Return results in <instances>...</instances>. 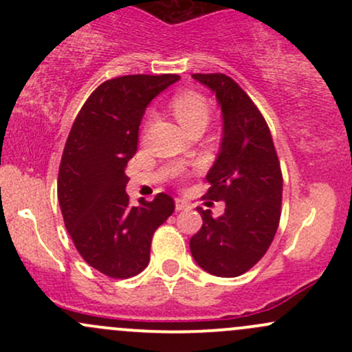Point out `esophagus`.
Listing matches in <instances>:
<instances>
[{"label": "esophagus", "mask_w": 352, "mask_h": 352, "mask_svg": "<svg viewBox=\"0 0 352 352\" xmlns=\"http://www.w3.org/2000/svg\"><path fill=\"white\" fill-rule=\"evenodd\" d=\"M190 208V204L184 199H175V210H187Z\"/></svg>", "instance_id": "esophagus-1"}]
</instances>
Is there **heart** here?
Here are the masks:
<instances>
[{
	"label": "heart",
	"mask_w": 352,
	"mask_h": 352,
	"mask_svg": "<svg viewBox=\"0 0 352 352\" xmlns=\"http://www.w3.org/2000/svg\"><path fill=\"white\" fill-rule=\"evenodd\" d=\"M172 111L177 120L190 131L195 125H207L210 106L207 99L197 91H182L172 98Z\"/></svg>",
	"instance_id": "1"
}]
</instances>
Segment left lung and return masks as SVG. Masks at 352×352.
<instances>
[{
	"label": "left lung",
	"mask_w": 352,
	"mask_h": 352,
	"mask_svg": "<svg viewBox=\"0 0 352 352\" xmlns=\"http://www.w3.org/2000/svg\"><path fill=\"white\" fill-rule=\"evenodd\" d=\"M217 96L223 116V139L207 173L205 199L225 201V213L204 220L190 238V252L200 268L215 276H240L263 258L281 217L283 175L265 117L250 96L228 76L193 74Z\"/></svg>",
	"instance_id": "obj_1"
}]
</instances>
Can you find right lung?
<instances>
[{"instance_id":"1","label":"right lung","mask_w":352,"mask_h":352,"mask_svg":"<svg viewBox=\"0 0 352 352\" xmlns=\"http://www.w3.org/2000/svg\"><path fill=\"white\" fill-rule=\"evenodd\" d=\"M177 74L109 79L89 96L66 140L58 177L64 225L87 265L111 278L139 274L155 230L175 210L167 193L129 205L125 167L137 152L145 107Z\"/></svg>"}]
</instances>
